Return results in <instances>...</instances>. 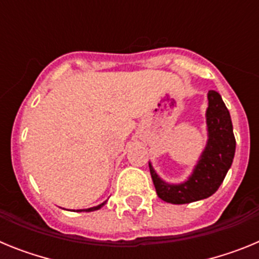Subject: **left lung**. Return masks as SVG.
<instances>
[{"instance_id":"obj_1","label":"left lung","mask_w":259,"mask_h":259,"mask_svg":"<svg viewBox=\"0 0 259 259\" xmlns=\"http://www.w3.org/2000/svg\"><path fill=\"white\" fill-rule=\"evenodd\" d=\"M207 100L206 124L209 139L188 179L180 184L166 183L158 176L149 162L150 175L158 197L168 203L182 205L210 197L218 191L232 164L236 140L233 136L230 111L218 92L209 91Z\"/></svg>"}]
</instances>
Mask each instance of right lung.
<instances>
[{
  "mask_svg": "<svg viewBox=\"0 0 259 259\" xmlns=\"http://www.w3.org/2000/svg\"><path fill=\"white\" fill-rule=\"evenodd\" d=\"M105 203H106V201L102 203H100L98 206H95V207H89V209H84V210H77V211H95V210H98V209H101L102 206H104Z\"/></svg>",
  "mask_w": 259,
  "mask_h": 259,
  "instance_id": "obj_1",
  "label": "right lung"
}]
</instances>
